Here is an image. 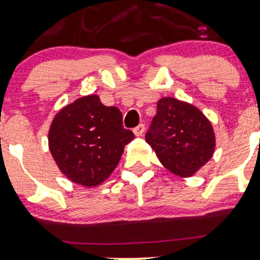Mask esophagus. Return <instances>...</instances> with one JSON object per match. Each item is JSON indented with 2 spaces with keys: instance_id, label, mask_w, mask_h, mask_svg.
Masks as SVG:
<instances>
[{
  "instance_id": "1",
  "label": "esophagus",
  "mask_w": 260,
  "mask_h": 260,
  "mask_svg": "<svg viewBox=\"0 0 260 260\" xmlns=\"http://www.w3.org/2000/svg\"><path fill=\"white\" fill-rule=\"evenodd\" d=\"M143 133H145V125L143 124H140L137 125L136 127H134V134H135L136 136H141Z\"/></svg>"
}]
</instances>
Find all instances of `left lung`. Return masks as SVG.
I'll use <instances>...</instances> for the list:
<instances>
[{"instance_id": "1", "label": "left lung", "mask_w": 260, "mask_h": 260, "mask_svg": "<svg viewBox=\"0 0 260 260\" xmlns=\"http://www.w3.org/2000/svg\"><path fill=\"white\" fill-rule=\"evenodd\" d=\"M147 143L172 174L190 177L212 158L216 139L212 124L193 105L162 98L146 134Z\"/></svg>"}]
</instances>
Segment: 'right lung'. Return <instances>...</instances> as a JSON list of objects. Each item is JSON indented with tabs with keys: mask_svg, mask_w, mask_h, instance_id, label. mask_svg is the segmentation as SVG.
Here are the masks:
<instances>
[{
	"mask_svg": "<svg viewBox=\"0 0 260 260\" xmlns=\"http://www.w3.org/2000/svg\"><path fill=\"white\" fill-rule=\"evenodd\" d=\"M134 137L133 131L124 129L121 112L102 105L98 95L83 96L65 106L48 134L60 171L84 187H96L110 177Z\"/></svg>",
	"mask_w": 260,
	"mask_h": 260,
	"instance_id": "obj_1",
	"label": "right lung"
}]
</instances>
